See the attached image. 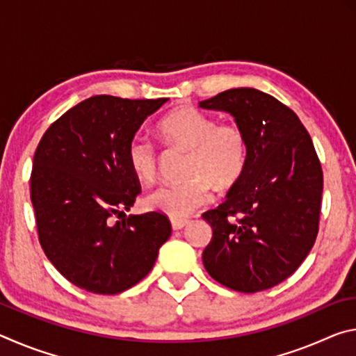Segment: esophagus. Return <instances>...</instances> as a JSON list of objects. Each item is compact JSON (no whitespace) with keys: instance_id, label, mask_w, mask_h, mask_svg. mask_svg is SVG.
I'll return each instance as SVG.
<instances>
[{"instance_id":"1","label":"esophagus","mask_w":356,"mask_h":356,"mask_svg":"<svg viewBox=\"0 0 356 356\" xmlns=\"http://www.w3.org/2000/svg\"><path fill=\"white\" fill-rule=\"evenodd\" d=\"M186 225H188V220H177V218L171 220V226L174 231H180V229L185 227Z\"/></svg>"}]
</instances>
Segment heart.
Here are the masks:
<instances>
[{
	"mask_svg": "<svg viewBox=\"0 0 356 356\" xmlns=\"http://www.w3.org/2000/svg\"><path fill=\"white\" fill-rule=\"evenodd\" d=\"M166 144L188 150L184 182L159 185L144 197L150 210L172 218H185L210 201V185L227 190L242 177L248 155L243 130L236 124H216L215 118L193 106L171 111L159 122ZM134 176L150 182L156 172V149L147 138L136 135L127 146Z\"/></svg>",
	"mask_w": 356,
	"mask_h": 356,
	"instance_id": "obj_1",
	"label": "heart"
}]
</instances>
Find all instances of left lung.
I'll return each instance as SVG.
<instances>
[{
    "label": "left lung",
    "mask_w": 356,
    "mask_h": 356,
    "mask_svg": "<svg viewBox=\"0 0 356 356\" xmlns=\"http://www.w3.org/2000/svg\"><path fill=\"white\" fill-rule=\"evenodd\" d=\"M243 130L246 166L226 201L202 213L212 240L207 273L232 291L254 293L289 278L316 242L323 172L297 114L272 95L236 88L200 102Z\"/></svg>",
    "instance_id": "8db88e82"
}]
</instances>
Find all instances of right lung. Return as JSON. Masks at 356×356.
Masks as SVG:
<instances>
[{
  "label": "right lung",
  "mask_w": 356,
  "mask_h": 356,
  "mask_svg": "<svg viewBox=\"0 0 356 356\" xmlns=\"http://www.w3.org/2000/svg\"><path fill=\"white\" fill-rule=\"evenodd\" d=\"M168 99L94 95L50 125L34 154L31 202L45 256L72 284L114 295L140 282L171 236L166 215H125L140 195L129 141Z\"/></svg>",
  "instance_id": "1"
}]
</instances>
